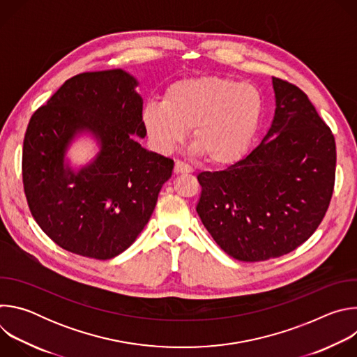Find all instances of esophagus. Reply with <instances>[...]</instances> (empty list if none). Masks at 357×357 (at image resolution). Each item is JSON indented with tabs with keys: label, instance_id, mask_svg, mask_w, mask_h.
Here are the masks:
<instances>
[{
	"label": "esophagus",
	"instance_id": "1",
	"mask_svg": "<svg viewBox=\"0 0 357 357\" xmlns=\"http://www.w3.org/2000/svg\"><path fill=\"white\" fill-rule=\"evenodd\" d=\"M174 171H175V174H190L193 169H192V167H189L188 164H185L182 161H175Z\"/></svg>",
	"mask_w": 357,
	"mask_h": 357
}]
</instances>
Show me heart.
Segmentation results:
<instances>
[{
  "label": "heart",
  "instance_id": "1",
  "mask_svg": "<svg viewBox=\"0 0 357 357\" xmlns=\"http://www.w3.org/2000/svg\"><path fill=\"white\" fill-rule=\"evenodd\" d=\"M264 114L263 91L225 76H200L171 84L164 101H148L141 121L160 152H169L192 128V142L208 162L240 160L256 137Z\"/></svg>",
  "mask_w": 357,
  "mask_h": 357
}]
</instances>
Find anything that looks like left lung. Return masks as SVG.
Segmentation results:
<instances>
[{
    "label": "left lung",
    "instance_id": "obj_1",
    "mask_svg": "<svg viewBox=\"0 0 357 357\" xmlns=\"http://www.w3.org/2000/svg\"><path fill=\"white\" fill-rule=\"evenodd\" d=\"M275 112L261 142L223 171L200 172L196 212L240 261L281 257L321 225L335 185L331 128L296 86L273 77Z\"/></svg>",
    "mask_w": 357,
    "mask_h": 357
}]
</instances>
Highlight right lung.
I'll list each match as a JSON object with an SVG mask.
<instances>
[{"label": "right lung", "mask_w": 357, "mask_h": 357, "mask_svg": "<svg viewBox=\"0 0 357 357\" xmlns=\"http://www.w3.org/2000/svg\"><path fill=\"white\" fill-rule=\"evenodd\" d=\"M138 80L123 69L86 72L66 80L29 120L22 179L29 211L62 248L109 260L127 250L155 209L174 161L141 146ZM90 133L96 157L73 170L66 158L74 138Z\"/></svg>", "instance_id": "obj_1"}]
</instances>
